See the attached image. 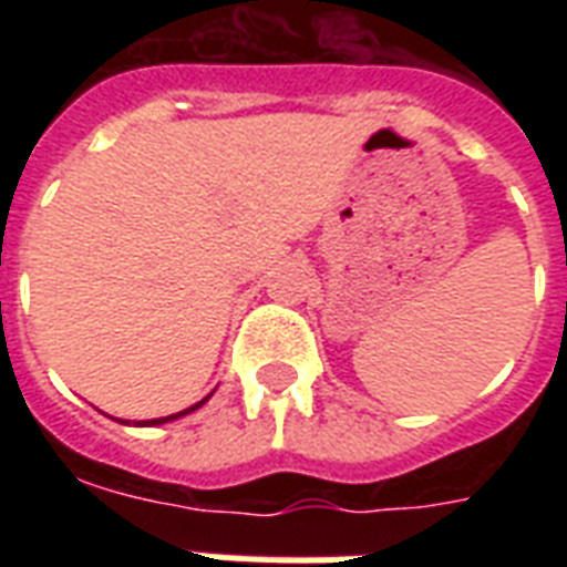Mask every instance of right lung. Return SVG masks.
<instances>
[{
    "label": "right lung",
    "instance_id": "right-lung-1",
    "mask_svg": "<svg viewBox=\"0 0 567 567\" xmlns=\"http://www.w3.org/2000/svg\"><path fill=\"white\" fill-rule=\"evenodd\" d=\"M208 396H212V394H208ZM208 396H205V400H199V403H196V405H190V409H185V412L167 414V417H155V421H137V426H158V423L176 421V417H182V414H190V412H196V409H199V405H203V403H208Z\"/></svg>",
    "mask_w": 567,
    "mask_h": 567
}]
</instances>
